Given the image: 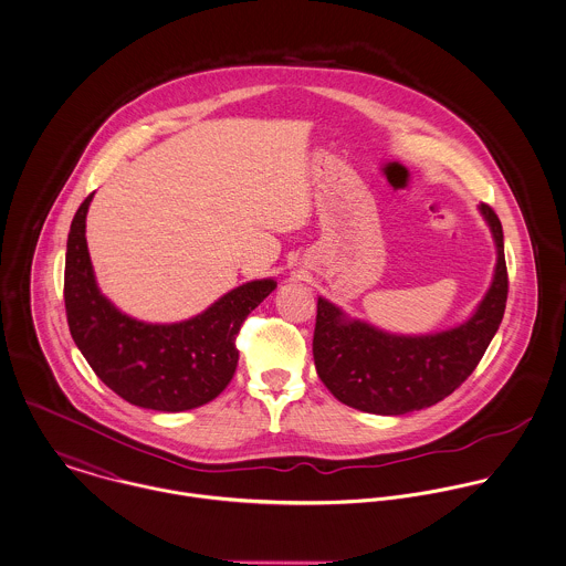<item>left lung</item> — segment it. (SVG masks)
Masks as SVG:
<instances>
[{"mask_svg": "<svg viewBox=\"0 0 566 566\" xmlns=\"http://www.w3.org/2000/svg\"><path fill=\"white\" fill-rule=\"evenodd\" d=\"M480 210L497 245V266L486 297L467 323L439 334L397 336L349 318L318 297L314 367L338 401L374 415H406L439 403L475 371L507 300L502 221L489 203H480Z\"/></svg>", "mask_w": 566, "mask_h": 566, "instance_id": "1", "label": "left lung"}]
</instances>
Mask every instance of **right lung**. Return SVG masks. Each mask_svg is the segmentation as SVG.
I'll return each mask as SVG.
<instances>
[{"instance_id":"add662e5","label":"right lung","mask_w":566,"mask_h":566,"mask_svg":"<svg viewBox=\"0 0 566 566\" xmlns=\"http://www.w3.org/2000/svg\"><path fill=\"white\" fill-rule=\"evenodd\" d=\"M91 199L93 192L71 221L64 258V308L77 349L95 376L132 406L182 412L212 401L237 371L243 321L275 282H248L189 321H136L97 289L84 237Z\"/></svg>"}]
</instances>
